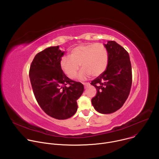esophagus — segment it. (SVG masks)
<instances>
[{
    "mask_svg": "<svg viewBox=\"0 0 159 159\" xmlns=\"http://www.w3.org/2000/svg\"><path fill=\"white\" fill-rule=\"evenodd\" d=\"M83 84H84L85 88H87V87L90 85V84H89V83H87V82H84Z\"/></svg>",
    "mask_w": 159,
    "mask_h": 159,
    "instance_id": "1",
    "label": "esophagus"
}]
</instances>
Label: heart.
I'll return each instance as SVG.
<instances>
[{
    "instance_id": "obj_1",
    "label": "heart",
    "mask_w": 159,
    "mask_h": 159,
    "mask_svg": "<svg viewBox=\"0 0 159 159\" xmlns=\"http://www.w3.org/2000/svg\"><path fill=\"white\" fill-rule=\"evenodd\" d=\"M70 56H63L60 65L62 71L70 79H74L83 68L79 79H84L91 75L98 77L106 70L109 61L107 48L102 43H84L72 48Z\"/></svg>"
}]
</instances>
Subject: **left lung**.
Returning a JSON list of instances; mask_svg holds the SVG:
<instances>
[{
    "mask_svg": "<svg viewBox=\"0 0 159 159\" xmlns=\"http://www.w3.org/2000/svg\"><path fill=\"white\" fill-rule=\"evenodd\" d=\"M109 55L106 70L91 82L97 94L91 100L94 109L110 114L120 109L127 99L132 84L131 65L128 53L114 41L104 44Z\"/></svg>",
    "mask_w": 159,
    "mask_h": 159,
    "instance_id": "left-lung-1",
    "label": "left lung"
}]
</instances>
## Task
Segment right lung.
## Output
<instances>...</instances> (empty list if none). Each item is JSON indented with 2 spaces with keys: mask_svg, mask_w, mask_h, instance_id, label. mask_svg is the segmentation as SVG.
Instances as JSON below:
<instances>
[{
  "mask_svg": "<svg viewBox=\"0 0 159 159\" xmlns=\"http://www.w3.org/2000/svg\"><path fill=\"white\" fill-rule=\"evenodd\" d=\"M63 52L59 46L38 53L30 69V78L35 98L41 108L50 116L66 120L75 115L77 100L84 87L80 82L68 78L60 68Z\"/></svg>",
  "mask_w": 159,
  "mask_h": 159,
  "instance_id": "right-lung-1",
  "label": "right lung"
}]
</instances>
